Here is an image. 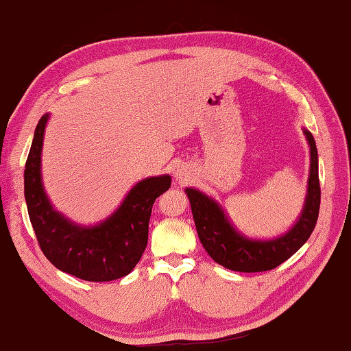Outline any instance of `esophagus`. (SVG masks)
<instances>
[{
	"instance_id": "obj_1",
	"label": "esophagus",
	"mask_w": 351,
	"mask_h": 351,
	"mask_svg": "<svg viewBox=\"0 0 351 351\" xmlns=\"http://www.w3.org/2000/svg\"><path fill=\"white\" fill-rule=\"evenodd\" d=\"M175 180L178 184H184L190 180V170L186 165H180V167L175 170Z\"/></svg>"
}]
</instances>
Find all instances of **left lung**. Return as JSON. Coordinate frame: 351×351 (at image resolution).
<instances>
[{
    "label": "left lung",
    "mask_w": 351,
    "mask_h": 351,
    "mask_svg": "<svg viewBox=\"0 0 351 351\" xmlns=\"http://www.w3.org/2000/svg\"><path fill=\"white\" fill-rule=\"evenodd\" d=\"M304 134L310 147L306 197L299 218L282 235L269 240L249 239L230 223L221 204L198 189H186L201 245L218 265L239 272L269 271L287 261L310 239L320 206L319 158L313 134L306 128H304Z\"/></svg>",
    "instance_id": "left-lung-1"
}]
</instances>
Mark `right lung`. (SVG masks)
Segmentation results:
<instances>
[{
	"mask_svg": "<svg viewBox=\"0 0 351 351\" xmlns=\"http://www.w3.org/2000/svg\"><path fill=\"white\" fill-rule=\"evenodd\" d=\"M49 112L41 116L25 169V198L32 228L46 258L57 269L88 282L125 277L138 265L148 241V221L170 175L150 176L130 189L121 206L100 223L83 226L52 206L41 176V150Z\"/></svg>",
	"mask_w": 351,
	"mask_h": 351,
	"instance_id": "obj_1",
	"label": "right lung"
}]
</instances>
